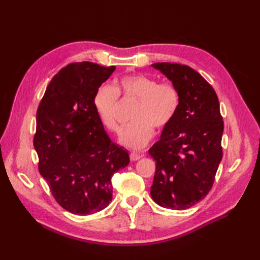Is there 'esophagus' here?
<instances>
[{
	"label": "esophagus",
	"mask_w": 260,
	"mask_h": 260,
	"mask_svg": "<svg viewBox=\"0 0 260 260\" xmlns=\"http://www.w3.org/2000/svg\"><path fill=\"white\" fill-rule=\"evenodd\" d=\"M141 157H142V155H140V154H138V153H131L130 154V159L132 160V161H137V160H139Z\"/></svg>",
	"instance_id": "esophagus-1"
}]
</instances>
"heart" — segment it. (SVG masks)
<instances>
[{
	"label": "heart",
	"instance_id": "obj_1",
	"mask_svg": "<svg viewBox=\"0 0 260 260\" xmlns=\"http://www.w3.org/2000/svg\"><path fill=\"white\" fill-rule=\"evenodd\" d=\"M118 98L136 102L131 120L122 132L120 142L125 147L140 149L154 136V128L166 129L174 121L181 105V94L175 84L158 83L146 75H127L118 78L112 86H101L93 104L102 124L109 132L119 135L117 120Z\"/></svg>",
	"mask_w": 260,
	"mask_h": 260
}]
</instances>
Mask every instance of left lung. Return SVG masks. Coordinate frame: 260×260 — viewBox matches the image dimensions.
<instances>
[{
	"label": "left lung",
	"instance_id": "left-lung-1",
	"mask_svg": "<svg viewBox=\"0 0 260 260\" xmlns=\"http://www.w3.org/2000/svg\"><path fill=\"white\" fill-rule=\"evenodd\" d=\"M180 91L179 112L148 149L156 160L151 196L165 208L183 210L202 201L214 185L222 159L223 120L214 88L186 65L156 62Z\"/></svg>",
	"mask_w": 260,
	"mask_h": 260
}]
</instances>
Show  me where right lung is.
Listing matches in <instances>:
<instances>
[{
    "mask_svg": "<svg viewBox=\"0 0 260 260\" xmlns=\"http://www.w3.org/2000/svg\"><path fill=\"white\" fill-rule=\"evenodd\" d=\"M115 69L72 62L54 76L38 107L34 146L39 171L55 201L72 214L107 207L114 174L130 162L128 152L107 136L93 104Z\"/></svg>",
    "mask_w": 260,
    "mask_h": 260,
    "instance_id": "1",
    "label": "right lung"
}]
</instances>
